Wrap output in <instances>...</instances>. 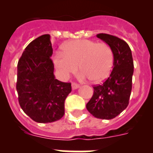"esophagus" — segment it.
Masks as SVG:
<instances>
[{"label": "esophagus", "instance_id": "esophagus-1", "mask_svg": "<svg viewBox=\"0 0 153 153\" xmlns=\"http://www.w3.org/2000/svg\"><path fill=\"white\" fill-rule=\"evenodd\" d=\"M71 85H72L73 90H76V89H77L79 87V85L77 84V83H72V84Z\"/></svg>", "mask_w": 153, "mask_h": 153}]
</instances>
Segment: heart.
Masks as SVG:
<instances>
[{
    "label": "heart",
    "instance_id": "b5f03b06",
    "mask_svg": "<svg viewBox=\"0 0 153 153\" xmlns=\"http://www.w3.org/2000/svg\"><path fill=\"white\" fill-rule=\"evenodd\" d=\"M113 63L111 47L106 43H97L89 40L70 41L63 47V54H57L54 64L63 77L76 71H82L81 79H92L102 81L110 74Z\"/></svg>",
    "mask_w": 153,
    "mask_h": 153
}]
</instances>
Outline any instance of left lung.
Wrapping results in <instances>:
<instances>
[{
  "label": "left lung",
  "mask_w": 153,
  "mask_h": 153,
  "mask_svg": "<svg viewBox=\"0 0 153 153\" xmlns=\"http://www.w3.org/2000/svg\"><path fill=\"white\" fill-rule=\"evenodd\" d=\"M97 36L111 47L113 67L103 83L93 86V95L86 104V109L96 118L112 120L129 104L134 70L133 60L130 48L123 40L106 33H99Z\"/></svg>",
  "instance_id": "1"
}]
</instances>
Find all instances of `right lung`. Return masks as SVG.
Segmentation results:
<instances>
[{"label": "right lung", "mask_w": 153, "mask_h": 153, "mask_svg": "<svg viewBox=\"0 0 153 153\" xmlns=\"http://www.w3.org/2000/svg\"><path fill=\"white\" fill-rule=\"evenodd\" d=\"M51 35L30 42L17 63V88L19 104L33 121L40 123L60 120L71 83L55 78Z\"/></svg>", "instance_id": "add662e5"}]
</instances>
